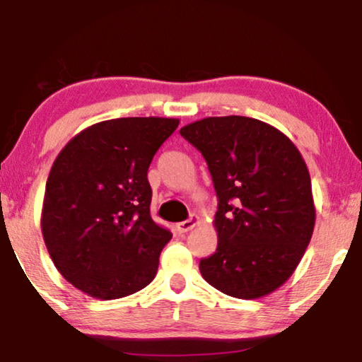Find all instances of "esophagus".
<instances>
[{
    "instance_id": "34e87169",
    "label": "esophagus",
    "mask_w": 362,
    "mask_h": 362,
    "mask_svg": "<svg viewBox=\"0 0 362 362\" xmlns=\"http://www.w3.org/2000/svg\"><path fill=\"white\" fill-rule=\"evenodd\" d=\"M197 223H199V217H197V215H192L189 221L178 222L177 226H175V228H177L178 234H185V232L192 230V228H194V227L197 226Z\"/></svg>"
}]
</instances>
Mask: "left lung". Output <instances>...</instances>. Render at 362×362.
I'll return each mask as SVG.
<instances>
[{
	"mask_svg": "<svg viewBox=\"0 0 362 362\" xmlns=\"http://www.w3.org/2000/svg\"><path fill=\"white\" fill-rule=\"evenodd\" d=\"M180 135L204 155L218 200V244L200 260V274L237 299L271 294L292 276L313 237L303 155L277 128L249 117H209Z\"/></svg>",
	"mask_w": 362,
	"mask_h": 362,
	"instance_id": "1",
	"label": "left lung"
}]
</instances>
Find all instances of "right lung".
Segmentation results:
<instances>
[{"mask_svg": "<svg viewBox=\"0 0 362 362\" xmlns=\"http://www.w3.org/2000/svg\"><path fill=\"white\" fill-rule=\"evenodd\" d=\"M177 118L95 123L65 145L47 180L41 232L59 274L97 299H120L153 281L172 234L150 217L147 172Z\"/></svg>", "mask_w": 362, "mask_h": 362, "instance_id": "right-lung-1", "label": "right lung"}]
</instances>
